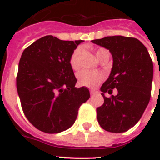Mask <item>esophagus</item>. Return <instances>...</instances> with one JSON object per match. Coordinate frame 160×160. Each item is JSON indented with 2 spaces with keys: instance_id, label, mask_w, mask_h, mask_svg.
Masks as SVG:
<instances>
[{
  "instance_id": "34e87169",
  "label": "esophagus",
  "mask_w": 160,
  "mask_h": 160,
  "mask_svg": "<svg viewBox=\"0 0 160 160\" xmlns=\"http://www.w3.org/2000/svg\"><path fill=\"white\" fill-rule=\"evenodd\" d=\"M90 93H91V95H92V96H93V95H95V94H97V92H96V91H94V90H91Z\"/></svg>"
}]
</instances>
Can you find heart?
<instances>
[{"label": "heart", "mask_w": 160, "mask_h": 160, "mask_svg": "<svg viewBox=\"0 0 160 160\" xmlns=\"http://www.w3.org/2000/svg\"><path fill=\"white\" fill-rule=\"evenodd\" d=\"M104 51H105V49H99L96 52V56L98 58L99 57L101 53ZM82 54H83L82 48H78L72 54L71 58H70V65L73 70H78L81 66L80 60H81ZM77 79H78V81L80 86L94 88L100 82H102V80H104V76L101 73L92 72V71H89V70H82L78 73Z\"/></svg>", "instance_id": "heart-1"}]
</instances>
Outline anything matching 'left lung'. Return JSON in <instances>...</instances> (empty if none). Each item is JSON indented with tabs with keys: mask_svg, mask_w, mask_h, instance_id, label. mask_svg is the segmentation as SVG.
Segmentation results:
<instances>
[{
	"mask_svg": "<svg viewBox=\"0 0 160 160\" xmlns=\"http://www.w3.org/2000/svg\"><path fill=\"white\" fill-rule=\"evenodd\" d=\"M92 42L107 49L113 59L109 78L100 88L104 102L97 109L98 123L108 132L122 133L137 123L149 103L152 61L144 44L134 38L105 37ZM114 88L118 93L105 97Z\"/></svg>",
	"mask_w": 160,
	"mask_h": 160,
	"instance_id": "1",
	"label": "left lung"
}]
</instances>
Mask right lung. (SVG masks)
<instances>
[{
  "mask_svg": "<svg viewBox=\"0 0 160 160\" xmlns=\"http://www.w3.org/2000/svg\"><path fill=\"white\" fill-rule=\"evenodd\" d=\"M83 42L63 41L45 36L22 53L17 75V90L27 119L38 129L56 134L69 128L78 110L90 98L86 87H75L77 80L70 58Z\"/></svg>",
  "mask_w": 160,
  "mask_h": 160,
  "instance_id": "add662e5",
  "label": "right lung"
}]
</instances>
